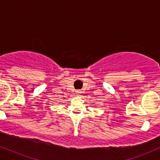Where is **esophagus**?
Wrapping results in <instances>:
<instances>
[{
  "mask_svg": "<svg viewBox=\"0 0 160 160\" xmlns=\"http://www.w3.org/2000/svg\"><path fill=\"white\" fill-rule=\"evenodd\" d=\"M80 93H81V92H80V90H78V91H76V94L78 95H79L80 94Z\"/></svg>",
  "mask_w": 160,
  "mask_h": 160,
  "instance_id": "esophagus-1",
  "label": "esophagus"
}]
</instances>
